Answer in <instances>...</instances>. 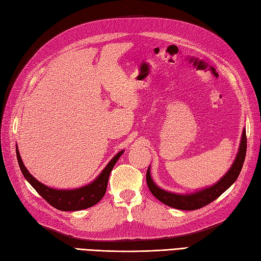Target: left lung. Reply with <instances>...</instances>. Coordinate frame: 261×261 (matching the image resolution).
I'll use <instances>...</instances> for the list:
<instances>
[{
	"mask_svg": "<svg viewBox=\"0 0 261 261\" xmlns=\"http://www.w3.org/2000/svg\"><path fill=\"white\" fill-rule=\"evenodd\" d=\"M247 152V136L246 130H243L241 143L239 148V152L237 154V158L234 160L233 165L230 168V170L226 173L222 178L216 182L215 185L211 186L206 190H203L201 192H196L194 194H188V195H179V194H174L166 192L162 188H159L154 184L151 176H150V168L147 170V185L149 191L152 193V195L159 199L160 202L168 205L170 207H174L177 210H184V211H193L201 208L205 205L213 202L214 199L218 198L221 194H223L228 188L233 184L237 180L238 176H239L240 171L242 169L243 163H245Z\"/></svg>",
	"mask_w": 261,
	"mask_h": 261,
	"instance_id": "8db88e82",
	"label": "left lung"
}]
</instances>
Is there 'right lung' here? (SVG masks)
I'll return each mask as SVG.
<instances>
[{"label":"right lung","instance_id":"right-lung-1","mask_svg":"<svg viewBox=\"0 0 261 261\" xmlns=\"http://www.w3.org/2000/svg\"><path fill=\"white\" fill-rule=\"evenodd\" d=\"M123 151H120L116 156L111 160L107 167L104 168L97 178L94 180L92 184L81 187L79 190H69V191H60V190H53L50 187L41 184L33 177L29 171L24 167L18 148H16V158L20 166L22 174L25 177V179L30 182V185L35 188L37 193L40 195L45 201L54 206L55 208L60 211H80L87 207H91L101 201L107 192L108 181L111 171H112L114 165L118 162L119 158Z\"/></svg>","mask_w":261,"mask_h":261}]
</instances>
